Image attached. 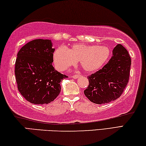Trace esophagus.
Returning a JSON list of instances; mask_svg holds the SVG:
<instances>
[{
  "instance_id": "obj_1",
  "label": "esophagus",
  "mask_w": 146,
  "mask_h": 146,
  "mask_svg": "<svg viewBox=\"0 0 146 146\" xmlns=\"http://www.w3.org/2000/svg\"><path fill=\"white\" fill-rule=\"evenodd\" d=\"M80 74H75V75L72 76L71 77L72 78H74V79H77V78H78L79 77H80Z\"/></svg>"
}]
</instances>
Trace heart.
Returning a JSON list of instances; mask_svg holds the SVG:
<instances>
[{
    "mask_svg": "<svg viewBox=\"0 0 146 146\" xmlns=\"http://www.w3.org/2000/svg\"><path fill=\"white\" fill-rule=\"evenodd\" d=\"M110 54V49L106 46L77 43L68 48L64 46L57 48L53 54V62L57 70L64 71L79 61L83 70L93 72L106 63Z\"/></svg>",
    "mask_w": 146,
    "mask_h": 146,
    "instance_id": "b5f03b06",
    "label": "heart"
}]
</instances>
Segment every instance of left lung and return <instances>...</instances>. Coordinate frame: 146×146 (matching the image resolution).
<instances>
[{
	"label": "left lung",
	"mask_w": 146,
	"mask_h": 146,
	"mask_svg": "<svg viewBox=\"0 0 146 146\" xmlns=\"http://www.w3.org/2000/svg\"><path fill=\"white\" fill-rule=\"evenodd\" d=\"M131 64L127 50L118 44L108 63L88 77L89 85L84 90L86 97L96 104H107L118 98L127 85Z\"/></svg>",
	"instance_id": "obj_1"
}]
</instances>
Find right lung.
Listing matches in <instances>:
<instances>
[{"instance_id": "add662e5", "label": "right lung", "mask_w": 146, "mask_h": 146, "mask_svg": "<svg viewBox=\"0 0 146 146\" xmlns=\"http://www.w3.org/2000/svg\"><path fill=\"white\" fill-rule=\"evenodd\" d=\"M49 39L31 40L21 48L15 61V75L21 95L33 104L53 102L61 92L60 82L67 76L52 66L55 48Z\"/></svg>"}]
</instances>
